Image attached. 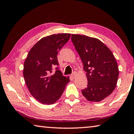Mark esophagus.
<instances>
[{"instance_id": "34e87169", "label": "esophagus", "mask_w": 134, "mask_h": 134, "mask_svg": "<svg viewBox=\"0 0 134 134\" xmlns=\"http://www.w3.org/2000/svg\"><path fill=\"white\" fill-rule=\"evenodd\" d=\"M76 72H73V73L71 74V77H73V78H75V76H76Z\"/></svg>"}]
</instances>
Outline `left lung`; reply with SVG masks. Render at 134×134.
Listing matches in <instances>:
<instances>
[{
	"label": "left lung",
	"mask_w": 134,
	"mask_h": 134,
	"mask_svg": "<svg viewBox=\"0 0 134 134\" xmlns=\"http://www.w3.org/2000/svg\"><path fill=\"white\" fill-rule=\"evenodd\" d=\"M71 41L82 59L88 79L82 93L87 100L99 102L113 92L119 68L113 53L101 40L84 35H72Z\"/></svg>",
	"instance_id": "obj_1"
}]
</instances>
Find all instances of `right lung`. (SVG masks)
Listing matches in <instances>:
<instances>
[{
  "instance_id": "obj_1",
  "label": "right lung",
  "mask_w": 134,
  "mask_h": 134,
  "mask_svg": "<svg viewBox=\"0 0 134 134\" xmlns=\"http://www.w3.org/2000/svg\"><path fill=\"white\" fill-rule=\"evenodd\" d=\"M71 34L58 33L42 38L30 51L25 59L23 76L29 92L43 104H52L58 101L70 82L56 68L59 65L57 54L69 41Z\"/></svg>"
}]
</instances>
